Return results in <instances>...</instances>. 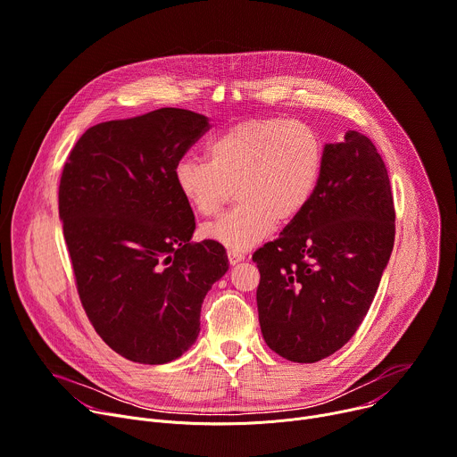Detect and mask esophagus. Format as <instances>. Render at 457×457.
<instances>
[{
	"instance_id": "esophagus-1",
	"label": "esophagus",
	"mask_w": 457,
	"mask_h": 457,
	"mask_svg": "<svg viewBox=\"0 0 457 457\" xmlns=\"http://www.w3.org/2000/svg\"><path fill=\"white\" fill-rule=\"evenodd\" d=\"M228 259H229V264H238V262H242L245 257H244V253H238V252H228Z\"/></svg>"
}]
</instances>
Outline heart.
Segmentation results:
<instances>
[{
  "mask_svg": "<svg viewBox=\"0 0 457 457\" xmlns=\"http://www.w3.org/2000/svg\"><path fill=\"white\" fill-rule=\"evenodd\" d=\"M207 162L182 158L175 184L202 217L215 215L229 189L238 202L202 235L229 252H245L266 238L275 222H289L312 202L324 168L317 131L284 118L245 120L207 142Z\"/></svg>",
  "mask_w": 457,
  "mask_h": 457,
  "instance_id": "b5f03b06",
  "label": "heart"
}]
</instances>
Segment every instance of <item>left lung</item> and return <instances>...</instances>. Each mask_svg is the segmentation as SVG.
<instances>
[{
  "instance_id": "left-lung-1",
  "label": "left lung",
  "mask_w": 457,
  "mask_h": 457,
  "mask_svg": "<svg viewBox=\"0 0 457 457\" xmlns=\"http://www.w3.org/2000/svg\"><path fill=\"white\" fill-rule=\"evenodd\" d=\"M394 222L388 171L371 140L348 131L324 144L312 202L253 255L259 322L275 353L317 362L353 337L390 261Z\"/></svg>"
}]
</instances>
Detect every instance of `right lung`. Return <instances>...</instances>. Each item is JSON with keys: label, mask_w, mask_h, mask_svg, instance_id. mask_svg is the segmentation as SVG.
Wrapping results in <instances>:
<instances>
[{"label": "right lung", "mask_w": 457, "mask_h": 457, "mask_svg": "<svg viewBox=\"0 0 457 457\" xmlns=\"http://www.w3.org/2000/svg\"><path fill=\"white\" fill-rule=\"evenodd\" d=\"M210 118L177 107L111 120L76 142L60 180V220L78 294L121 357L163 364L200 334V310L229 270L224 245L191 242L195 215L175 184Z\"/></svg>", "instance_id": "right-lung-1"}]
</instances>
